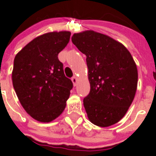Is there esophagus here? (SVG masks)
I'll use <instances>...</instances> for the list:
<instances>
[{"label":"esophagus","mask_w":156,"mask_h":156,"mask_svg":"<svg viewBox=\"0 0 156 156\" xmlns=\"http://www.w3.org/2000/svg\"><path fill=\"white\" fill-rule=\"evenodd\" d=\"M71 80H72V82H73V86H74V87H75V86L77 85V83H78V78H77V77H76V76H73V78H71Z\"/></svg>","instance_id":"1"}]
</instances>
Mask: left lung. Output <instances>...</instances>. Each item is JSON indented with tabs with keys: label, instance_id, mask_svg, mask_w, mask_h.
Returning <instances> with one entry per match:
<instances>
[{
	"label": "left lung",
	"instance_id": "left-lung-1",
	"mask_svg": "<svg viewBox=\"0 0 156 156\" xmlns=\"http://www.w3.org/2000/svg\"><path fill=\"white\" fill-rule=\"evenodd\" d=\"M72 42L87 56L90 90L83 100L89 121L108 127L123 118L135 96L138 69L128 49L108 35L85 30Z\"/></svg>",
	"mask_w": 156,
	"mask_h": 156
}]
</instances>
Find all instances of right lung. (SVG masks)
I'll use <instances>...</instances> for the list:
<instances>
[{
    "mask_svg": "<svg viewBox=\"0 0 156 156\" xmlns=\"http://www.w3.org/2000/svg\"><path fill=\"white\" fill-rule=\"evenodd\" d=\"M70 35L64 30L40 35L14 57L12 81L16 95L25 111L40 122H51L63 112L73 88L57 56Z\"/></svg>",
    "mask_w": 156,
    "mask_h": 156,
    "instance_id": "add662e5",
    "label": "right lung"
}]
</instances>
